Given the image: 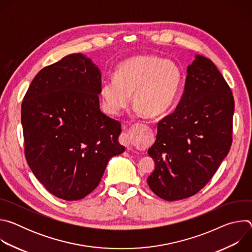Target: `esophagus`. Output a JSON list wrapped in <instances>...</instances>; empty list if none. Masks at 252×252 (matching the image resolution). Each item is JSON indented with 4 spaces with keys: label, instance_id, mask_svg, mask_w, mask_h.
Segmentation results:
<instances>
[{
    "label": "esophagus",
    "instance_id": "obj_1",
    "mask_svg": "<svg viewBox=\"0 0 252 252\" xmlns=\"http://www.w3.org/2000/svg\"><path fill=\"white\" fill-rule=\"evenodd\" d=\"M121 143H123L124 146L126 147L127 151H131L132 147H133V143H132V135L130 134V132L128 131L127 133H123L120 137Z\"/></svg>",
    "mask_w": 252,
    "mask_h": 252
}]
</instances>
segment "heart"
I'll list each match as a JSON object with an SVG mask.
<instances>
[{
	"label": "heart",
	"mask_w": 252,
	"mask_h": 252,
	"mask_svg": "<svg viewBox=\"0 0 252 252\" xmlns=\"http://www.w3.org/2000/svg\"><path fill=\"white\" fill-rule=\"evenodd\" d=\"M182 84V70L169 60L137 56L121 63L114 79L102 81L100 94L106 111L119 114L132 102L146 117L164 113L173 102Z\"/></svg>",
	"instance_id": "1"
}]
</instances>
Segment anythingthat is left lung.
Returning <instances> with one entry per match:
<instances>
[{"instance_id":"left-lung-1","label":"left lung","mask_w":252,"mask_h":252,"mask_svg":"<svg viewBox=\"0 0 252 252\" xmlns=\"http://www.w3.org/2000/svg\"><path fill=\"white\" fill-rule=\"evenodd\" d=\"M233 112V95L220 71L197 55L188 66L181 101L158 122L148 152L156 163L148 184L158 196L179 200L206 186L230 150Z\"/></svg>"}]
</instances>
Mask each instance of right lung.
<instances>
[{"label":"right lung","instance_id":"obj_1","mask_svg":"<svg viewBox=\"0 0 252 252\" xmlns=\"http://www.w3.org/2000/svg\"><path fill=\"white\" fill-rule=\"evenodd\" d=\"M101 75L82 54L42 68L22 102L27 162L55 196L79 200L99 184L119 143L121 123L99 110Z\"/></svg>","mask_w":252,"mask_h":252}]
</instances>
